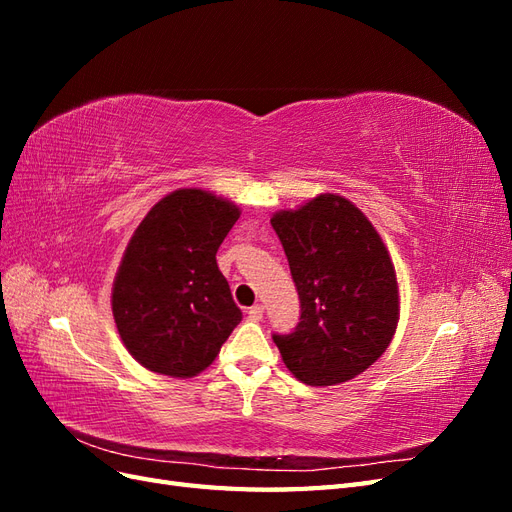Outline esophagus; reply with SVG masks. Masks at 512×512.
Wrapping results in <instances>:
<instances>
[{"mask_svg": "<svg viewBox=\"0 0 512 512\" xmlns=\"http://www.w3.org/2000/svg\"><path fill=\"white\" fill-rule=\"evenodd\" d=\"M262 314H265V307H262L260 303H256V305L247 309V318H250V320H260Z\"/></svg>", "mask_w": 512, "mask_h": 512, "instance_id": "obj_1", "label": "esophagus"}]
</instances>
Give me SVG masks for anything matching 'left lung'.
Instances as JSON below:
<instances>
[{
  "instance_id": "8db88e82",
  "label": "left lung",
  "mask_w": 512,
  "mask_h": 512,
  "mask_svg": "<svg viewBox=\"0 0 512 512\" xmlns=\"http://www.w3.org/2000/svg\"><path fill=\"white\" fill-rule=\"evenodd\" d=\"M271 226L301 301L294 331L273 335L286 367L309 386L352 380L380 359L397 329L389 250L365 213L337 194L277 211Z\"/></svg>"
}]
</instances>
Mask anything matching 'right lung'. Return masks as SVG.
I'll return each instance as SVG.
<instances>
[{
	"label": "right lung",
	"instance_id": "right-lung-1",
	"mask_svg": "<svg viewBox=\"0 0 512 512\" xmlns=\"http://www.w3.org/2000/svg\"><path fill=\"white\" fill-rule=\"evenodd\" d=\"M239 215L230 200L185 188L153 205L134 230L111 303L123 346L149 371L200 374L241 322L215 260Z\"/></svg>",
	"mask_w": 512,
	"mask_h": 512
}]
</instances>
